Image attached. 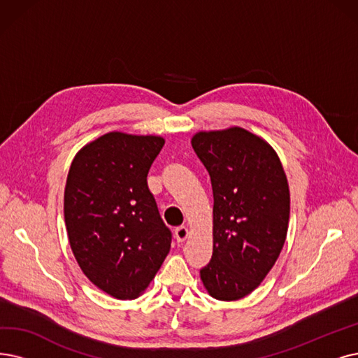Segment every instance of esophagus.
Masks as SVG:
<instances>
[{
  "instance_id": "obj_1",
  "label": "esophagus",
  "mask_w": 358,
  "mask_h": 358,
  "mask_svg": "<svg viewBox=\"0 0 358 358\" xmlns=\"http://www.w3.org/2000/svg\"><path fill=\"white\" fill-rule=\"evenodd\" d=\"M175 236H176L178 242H185V241H187L188 236H189L188 227L187 226H179L176 231H175Z\"/></svg>"
}]
</instances>
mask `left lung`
<instances>
[{"instance_id":"obj_1","label":"left lung","mask_w":358,"mask_h":358,"mask_svg":"<svg viewBox=\"0 0 358 358\" xmlns=\"http://www.w3.org/2000/svg\"><path fill=\"white\" fill-rule=\"evenodd\" d=\"M192 148L213 188V257L199 270L208 294L235 301L263 282L283 248L289 188L278 154L242 127L199 132Z\"/></svg>"}]
</instances>
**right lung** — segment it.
Segmentation results:
<instances>
[{"label":"right lung","instance_id":"obj_1","mask_svg":"<svg viewBox=\"0 0 358 358\" xmlns=\"http://www.w3.org/2000/svg\"><path fill=\"white\" fill-rule=\"evenodd\" d=\"M163 145L160 136L110 132L85 145L69 170L71 251L85 276L114 298H136L170 251L171 232L147 183Z\"/></svg>","mask_w":358,"mask_h":358}]
</instances>
